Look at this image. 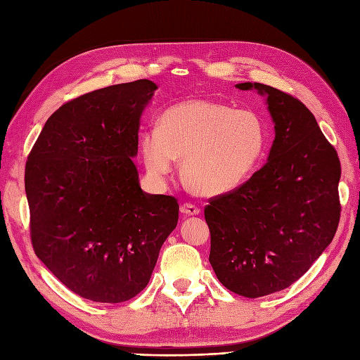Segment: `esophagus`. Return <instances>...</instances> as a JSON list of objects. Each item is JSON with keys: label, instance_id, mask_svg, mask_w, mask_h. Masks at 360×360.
<instances>
[{"label": "esophagus", "instance_id": "obj_1", "mask_svg": "<svg viewBox=\"0 0 360 360\" xmlns=\"http://www.w3.org/2000/svg\"><path fill=\"white\" fill-rule=\"evenodd\" d=\"M180 210H181V214H185V215H198L200 214V207L192 205V203H183Z\"/></svg>", "mask_w": 360, "mask_h": 360}]
</instances>
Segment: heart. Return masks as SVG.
I'll list each match as a JSON object with an SVG mask.
<instances>
[{
  "mask_svg": "<svg viewBox=\"0 0 360 360\" xmlns=\"http://www.w3.org/2000/svg\"><path fill=\"white\" fill-rule=\"evenodd\" d=\"M266 120L253 110L194 99L172 105L159 128L142 137V155L155 179L168 175L175 160L181 175L200 195H221L243 185L255 171L267 148Z\"/></svg>",
  "mask_w": 360,
  "mask_h": 360,
  "instance_id": "obj_1",
  "label": "heart"
}]
</instances>
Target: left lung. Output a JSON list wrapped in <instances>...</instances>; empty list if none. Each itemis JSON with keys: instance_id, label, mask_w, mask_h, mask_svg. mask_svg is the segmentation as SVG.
Masks as SVG:
<instances>
[{"instance_id": "obj_1", "label": "left lung", "mask_w": 360, "mask_h": 360, "mask_svg": "<svg viewBox=\"0 0 360 360\" xmlns=\"http://www.w3.org/2000/svg\"><path fill=\"white\" fill-rule=\"evenodd\" d=\"M275 124L267 163L236 189L209 200V261L231 292L259 297L297 281L338 231L340 162L305 105L258 82Z\"/></svg>"}]
</instances>
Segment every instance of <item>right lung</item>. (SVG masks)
<instances>
[{"label": "right lung", "mask_w": 360, "mask_h": 360, "mask_svg": "<svg viewBox=\"0 0 360 360\" xmlns=\"http://www.w3.org/2000/svg\"><path fill=\"white\" fill-rule=\"evenodd\" d=\"M155 90L140 79L79 96L51 114L27 157L34 253L85 300L114 304L142 292L177 226V200L143 192L131 160Z\"/></svg>", "instance_id": "1"}]
</instances>
